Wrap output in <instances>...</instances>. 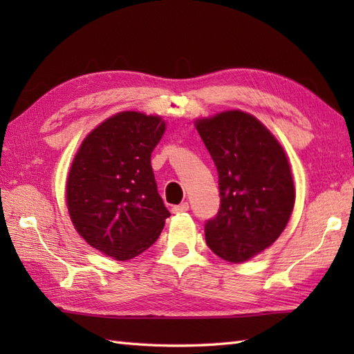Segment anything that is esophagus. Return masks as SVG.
Wrapping results in <instances>:
<instances>
[{
    "label": "esophagus",
    "mask_w": 354,
    "mask_h": 354,
    "mask_svg": "<svg viewBox=\"0 0 354 354\" xmlns=\"http://www.w3.org/2000/svg\"><path fill=\"white\" fill-rule=\"evenodd\" d=\"M189 202H183V204H179V205H175L171 208V212L173 213H184V212H189Z\"/></svg>",
    "instance_id": "34e87169"
}]
</instances>
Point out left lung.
<instances>
[{
	"instance_id": "left-lung-1",
	"label": "left lung",
	"mask_w": 354,
	"mask_h": 354,
	"mask_svg": "<svg viewBox=\"0 0 354 354\" xmlns=\"http://www.w3.org/2000/svg\"><path fill=\"white\" fill-rule=\"evenodd\" d=\"M196 129L219 175V212L205 240L221 259L240 263L272 245L286 228L295 189L283 147L242 111L198 120Z\"/></svg>"
}]
</instances>
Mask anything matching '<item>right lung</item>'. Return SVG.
Instances as JSON below:
<instances>
[{
  "label": "right lung",
  "instance_id": "right-lung-1",
  "mask_svg": "<svg viewBox=\"0 0 354 354\" xmlns=\"http://www.w3.org/2000/svg\"><path fill=\"white\" fill-rule=\"evenodd\" d=\"M164 131L160 117L120 112L88 135L73 161L66 205L74 228L115 260L145 252L170 216L150 165Z\"/></svg>",
  "mask_w": 354,
  "mask_h": 354
}]
</instances>
